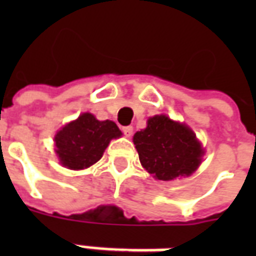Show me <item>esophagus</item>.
Wrapping results in <instances>:
<instances>
[{
    "instance_id": "1",
    "label": "esophagus",
    "mask_w": 256,
    "mask_h": 256,
    "mask_svg": "<svg viewBox=\"0 0 256 256\" xmlns=\"http://www.w3.org/2000/svg\"><path fill=\"white\" fill-rule=\"evenodd\" d=\"M122 132H124V134L126 136H132V126H124V128H122Z\"/></svg>"
}]
</instances>
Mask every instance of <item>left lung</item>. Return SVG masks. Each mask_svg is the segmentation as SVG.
Returning <instances> with one entry per match:
<instances>
[{"label":"left lung","mask_w":256,"mask_h":256,"mask_svg":"<svg viewBox=\"0 0 256 256\" xmlns=\"http://www.w3.org/2000/svg\"><path fill=\"white\" fill-rule=\"evenodd\" d=\"M142 166L160 180L188 176L199 168L204 150L187 124L160 114L132 136Z\"/></svg>","instance_id":"left-lung-1"}]
</instances>
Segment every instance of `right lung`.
I'll use <instances>...</instances> for the list:
<instances>
[{"label": "right lung", "instance_id": "right-lung-1", "mask_svg": "<svg viewBox=\"0 0 256 256\" xmlns=\"http://www.w3.org/2000/svg\"><path fill=\"white\" fill-rule=\"evenodd\" d=\"M120 136L112 120H98L90 112H84L56 134V152L65 168L82 170L98 162L110 140Z\"/></svg>", "mask_w": 256, "mask_h": 256}]
</instances>
